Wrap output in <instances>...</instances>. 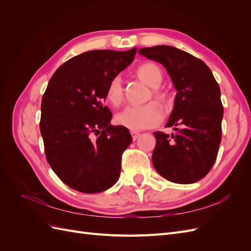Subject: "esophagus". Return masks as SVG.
Segmentation results:
<instances>
[{"label":"esophagus","mask_w":251,"mask_h":251,"mask_svg":"<svg viewBox=\"0 0 251 251\" xmlns=\"http://www.w3.org/2000/svg\"><path fill=\"white\" fill-rule=\"evenodd\" d=\"M131 134H132L133 140H136V139H137V138L139 137V136H140V133H139V132H135V131H132Z\"/></svg>","instance_id":"esophagus-1"}]
</instances>
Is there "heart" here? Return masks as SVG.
I'll use <instances>...</instances> for the list:
<instances>
[{
	"mask_svg": "<svg viewBox=\"0 0 251 251\" xmlns=\"http://www.w3.org/2000/svg\"><path fill=\"white\" fill-rule=\"evenodd\" d=\"M135 75L149 87L154 88L151 91L155 100L162 104L169 102V94L166 91L159 89L163 79V73L160 67L154 63H143L135 70ZM105 98L114 105H118L124 100V86L120 76L113 77L105 89ZM163 114L155 102L140 105V107L125 108L115 116V123L118 126L132 131H140L144 128L154 127L161 123Z\"/></svg>",
	"mask_w": 251,
	"mask_h": 251,
	"instance_id": "1",
	"label": "heart"
}]
</instances>
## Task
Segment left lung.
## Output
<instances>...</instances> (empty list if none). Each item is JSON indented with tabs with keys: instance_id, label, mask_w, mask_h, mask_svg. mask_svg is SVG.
<instances>
[{
	"instance_id": "obj_1",
	"label": "left lung",
	"mask_w": 251,
	"mask_h": 251,
	"mask_svg": "<svg viewBox=\"0 0 251 251\" xmlns=\"http://www.w3.org/2000/svg\"><path fill=\"white\" fill-rule=\"evenodd\" d=\"M139 54L161 64L177 94L165 126L176 134L155 132V170L174 183H195L214 165L222 136L221 91L201 59L172 46L141 48Z\"/></svg>"
}]
</instances>
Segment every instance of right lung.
Listing matches in <instances>:
<instances>
[{
	"label": "right lung",
	"instance_id": "add662e5",
	"mask_svg": "<svg viewBox=\"0 0 251 251\" xmlns=\"http://www.w3.org/2000/svg\"><path fill=\"white\" fill-rule=\"evenodd\" d=\"M137 48L92 50L70 58L52 75L42 98L40 128L47 161L69 187L96 194L116 183L121 155L132 142L112 126L104 107L109 81L130 65Z\"/></svg>",
	"mask_w": 251,
	"mask_h": 251
}]
</instances>
